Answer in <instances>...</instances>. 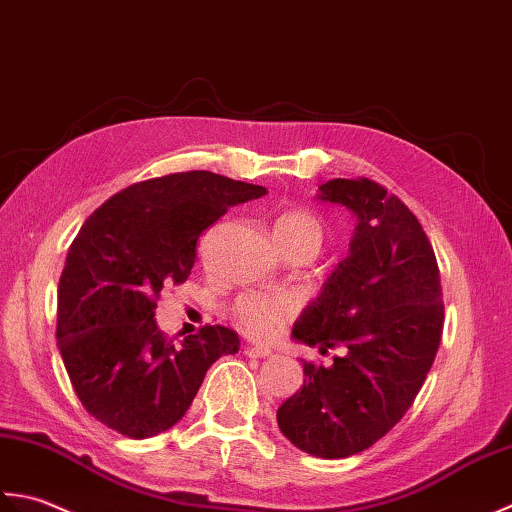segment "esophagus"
<instances>
[{"label":"esophagus","instance_id":"1","mask_svg":"<svg viewBox=\"0 0 512 512\" xmlns=\"http://www.w3.org/2000/svg\"><path fill=\"white\" fill-rule=\"evenodd\" d=\"M245 356L249 358H269L271 356V349L269 347H245Z\"/></svg>","mask_w":512,"mask_h":512}]
</instances>
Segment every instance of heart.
I'll return each instance as SVG.
<instances>
[{"mask_svg": "<svg viewBox=\"0 0 512 512\" xmlns=\"http://www.w3.org/2000/svg\"><path fill=\"white\" fill-rule=\"evenodd\" d=\"M274 241L278 249L305 247L316 256L322 241H325V227L316 214L307 210H291L280 214L274 221ZM287 311V302L283 298L247 294L234 305V320L249 336L267 338L283 325Z\"/></svg>", "mask_w": 512, "mask_h": 512, "instance_id": "obj_1", "label": "heart"}]
</instances>
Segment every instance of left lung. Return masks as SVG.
Instances as JSON below:
<instances>
[{"label": "left lung", "mask_w": 512, "mask_h": 512, "mask_svg": "<svg viewBox=\"0 0 512 512\" xmlns=\"http://www.w3.org/2000/svg\"><path fill=\"white\" fill-rule=\"evenodd\" d=\"M320 201L356 216L349 256L307 305L291 338L327 353L305 362V382L278 409L287 440L309 455L340 460L373 446L409 411L442 340L440 269L415 214L369 179H333Z\"/></svg>", "instance_id": "8db88e82"}]
</instances>
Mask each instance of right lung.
I'll return each instance as SVG.
<instances>
[{
    "label": "right lung",
    "instance_id": "right-lung-1",
    "mask_svg": "<svg viewBox=\"0 0 512 512\" xmlns=\"http://www.w3.org/2000/svg\"><path fill=\"white\" fill-rule=\"evenodd\" d=\"M260 185L194 170L125 187L92 212L59 278L57 347L72 389L108 429L159 435L190 409L207 369L241 347L236 331L205 325L181 344L156 327L163 287L181 285L196 241Z\"/></svg>",
    "mask_w": 512,
    "mask_h": 512
}]
</instances>
